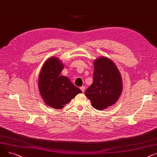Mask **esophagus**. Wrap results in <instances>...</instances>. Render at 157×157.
<instances>
[{
  "label": "esophagus",
  "instance_id": "obj_1",
  "mask_svg": "<svg viewBox=\"0 0 157 157\" xmlns=\"http://www.w3.org/2000/svg\"><path fill=\"white\" fill-rule=\"evenodd\" d=\"M80 89H81V90L83 92V93H84V92L85 90H86V87H85L84 86H82V87H80Z\"/></svg>",
  "mask_w": 157,
  "mask_h": 157
}]
</instances>
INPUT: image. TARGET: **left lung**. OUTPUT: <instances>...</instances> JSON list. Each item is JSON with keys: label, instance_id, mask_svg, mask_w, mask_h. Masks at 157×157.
Here are the masks:
<instances>
[{"label": "left lung", "instance_id": "8db88e82", "mask_svg": "<svg viewBox=\"0 0 157 157\" xmlns=\"http://www.w3.org/2000/svg\"><path fill=\"white\" fill-rule=\"evenodd\" d=\"M93 82L85 91L94 108L102 110L112 106L122 90L121 73L112 61L101 57L94 61Z\"/></svg>", "mask_w": 157, "mask_h": 157}]
</instances>
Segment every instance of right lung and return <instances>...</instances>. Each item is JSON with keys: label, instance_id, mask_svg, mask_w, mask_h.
<instances>
[{"label": "right lung", "instance_id": "1", "mask_svg": "<svg viewBox=\"0 0 157 157\" xmlns=\"http://www.w3.org/2000/svg\"><path fill=\"white\" fill-rule=\"evenodd\" d=\"M64 67L57 58H50L40 73L39 89L44 102L55 109H61L82 90L70 79L60 76Z\"/></svg>", "mask_w": 157, "mask_h": 157}]
</instances>
